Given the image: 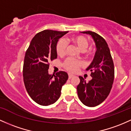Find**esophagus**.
Returning a JSON list of instances; mask_svg holds the SVG:
<instances>
[{"label":"esophagus","mask_w":131,"mask_h":131,"mask_svg":"<svg viewBox=\"0 0 131 131\" xmlns=\"http://www.w3.org/2000/svg\"><path fill=\"white\" fill-rule=\"evenodd\" d=\"M73 77H74V75H73V74H71V73H69V74H68V78H69V79Z\"/></svg>","instance_id":"esophagus-1"}]
</instances>
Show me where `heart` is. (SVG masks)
Wrapping results in <instances>:
<instances>
[{"label": "heart", "mask_w": 131, "mask_h": 131, "mask_svg": "<svg viewBox=\"0 0 131 131\" xmlns=\"http://www.w3.org/2000/svg\"><path fill=\"white\" fill-rule=\"evenodd\" d=\"M70 40L82 51H85L89 45L88 40L86 37L82 35L74 36V37H71ZM67 47H68V44L65 40L63 39L59 40L57 43V46H56L57 54L60 57L64 56L67 53ZM82 64L83 63L79 60H75L72 58H68L63 63V67L69 71L76 72L78 70L79 68L82 66Z\"/></svg>", "instance_id": "1"}]
</instances>
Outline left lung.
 Returning a JSON list of instances; mask_svg holds the SVG:
<instances>
[{
	"label": "left lung",
	"mask_w": 131,
	"mask_h": 131,
	"mask_svg": "<svg viewBox=\"0 0 131 131\" xmlns=\"http://www.w3.org/2000/svg\"><path fill=\"white\" fill-rule=\"evenodd\" d=\"M81 33L91 35L97 50L93 61L86 69L91 71L93 78L86 83L83 77H79L78 96L83 104L94 107L103 103L110 94L114 78V63L108 45L101 36L91 31Z\"/></svg>",
	"instance_id": "1"
}]
</instances>
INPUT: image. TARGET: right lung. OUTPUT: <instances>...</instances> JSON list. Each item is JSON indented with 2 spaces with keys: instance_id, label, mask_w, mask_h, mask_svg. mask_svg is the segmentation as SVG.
I'll return each mask as SVG.
<instances>
[{
  "instance_id": "add662e5",
  "label": "right lung",
  "mask_w": 131,
  "mask_h": 131,
  "mask_svg": "<svg viewBox=\"0 0 131 131\" xmlns=\"http://www.w3.org/2000/svg\"><path fill=\"white\" fill-rule=\"evenodd\" d=\"M68 31L45 30L31 40L25 53L23 77L27 93L41 106L55 103L61 95L63 85L68 78L64 71L48 74L49 61L57 58L56 46L59 38Z\"/></svg>"
}]
</instances>
